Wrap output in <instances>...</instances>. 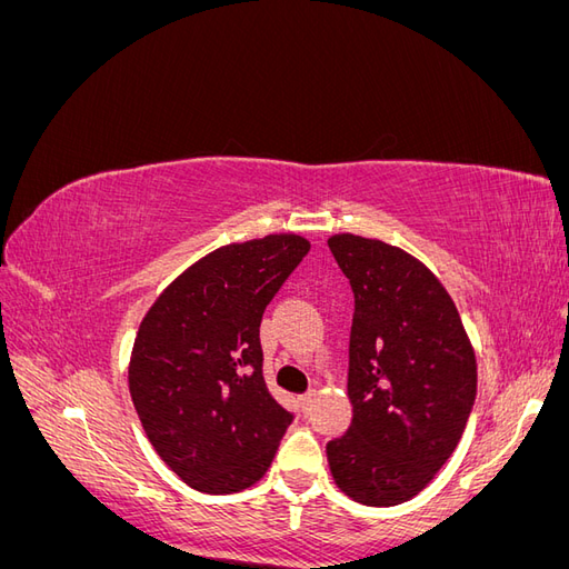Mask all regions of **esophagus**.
I'll return each mask as SVG.
<instances>
[{
  "label": "esophagus",
  "mask_w": 569,
  "mask_h": 569,
  "mask_svg": "<svg viewBox=\"0 0 569 569\" xmlns=\"http://www.w3.org/2000/svg\"><path fill=\"white\" fill-rule=\"evenodd\" d=\"M313 391H306V393H301L299 396V406H301V410L303 412H308V410H311V403H313Z\"/></svg>",
  "instance_id": "obj_1"
}]
</instances>
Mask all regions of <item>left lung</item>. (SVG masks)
Wrapping results in <instances>:
<instances>
[{
	"label": "left lung",
	"instance_id": "8db88e82",
	"mask_svg": "<svg viewBox=\"0 0 569 569\" xmlns=\"http://www.w3.org/2000/svg\"><path fill=\"white\" fill-rule=\"evenodd\" d=\"M353 291L347 435L327 443L337 487L389 508L451 458L477 396V360L449 291L418 258L356 234L330 237Z\"/></svg>",
	"mask_w": 569,
	"mask_h": 569
}]
</instances>
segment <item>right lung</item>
<instances>
[{
    "instance_id": "add662e5",
    "label": "right lung",
    "mask_w": 569,
    "mask_h": 569,
    "mask_svg": "<svg viewBox=\"0 0 569 569\" xmlns=\"http://www.w3.org/2000/svg\"><path fill=\"white\" fill-rule=\"evenodd\" d=\"M308 249L299 234L220 247L187 268L140 325L134 410L163 462L197 491L256 485L295 420L266 387L258 327Z\"/></svg>"
}]
</instances>
